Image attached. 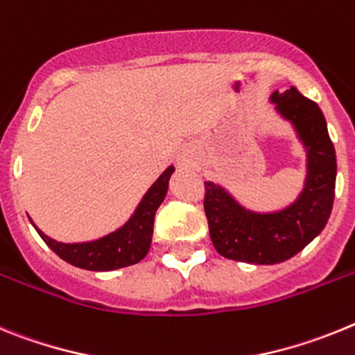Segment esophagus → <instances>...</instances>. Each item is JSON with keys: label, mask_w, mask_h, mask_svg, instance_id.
<instances>
[{"label": "esophagus", "mask_w": 355, "mask_h": 355, "mask_svg": "<svg viewBox=\"0 0 355 355\" xmlns=\"http://www.w3.org/2000/svg\"><path fill=\"white\" fill-rule=\"evenodd\" d=\"M177 160H178V164H180V166H191V164H193V159H191V155L187 152H182L180 155L177 157Z\"/></svg>", "instance_id": "obj_1"}]
</instances>
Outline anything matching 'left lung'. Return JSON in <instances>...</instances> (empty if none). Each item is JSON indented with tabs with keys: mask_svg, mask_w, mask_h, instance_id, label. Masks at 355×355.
<instances>
[{
	"mask_svg": "<svg viewBox=\"0 0 355 355\" xmlns=\"http://www.w3.org/2000/svg\"><path fill=\"white\" fill-rule=\"evenodd\" d=\"M270 100L306 150V184L297 200L280 211L255 212L220 184L205 182L203 209L212 245L223 257L250 264L284 263L304 250L323 230L334 203L336 152L323 112L295 87L273 92Z\"/></svg>",
	"mask_w": 355,
	"mask_h": 355,
	"instance_id": "obj_1",
	"label": "left lung"
}]
</instances>
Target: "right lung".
Masks as SVG:
<instances>
[{
	"label": "right lung",
	"instance_id": "right-lung-1",
	"mask_svg": "<svg viewBox=\"0 0 355 355\" xmlns=\"http://www.w3.org/2000/svg\"><path fill=\"white\" fill-rule=\"evenodd\" d=\"M175 168L169 166L164 169L153 186L146 191V195L139 202L130 220L126 221L118 230L107 236L85 243H60L46 236L35 223V230L42 237V241L66 263L73 264L82 270L91 271H112L119 268L137 264L141 259L146 257L153 236V220L155 212L168 193L169 177L173 175Z\"/></svg>",
	"mask_w": 355,
	"mask_h": 355
}]
</instances>
